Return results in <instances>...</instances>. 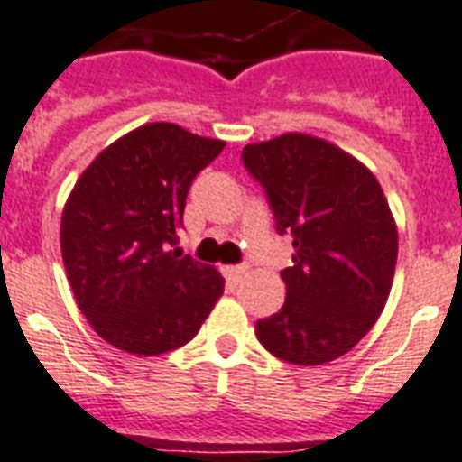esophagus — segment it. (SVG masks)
<instances>
[{"instance_id": "esophagus-1", "label": "esophagus", "mask_w": 462, "mask_h": 462, "mask_svg": "<svg viewBox=\"0 0 462 462\" xmlns=\"http://www.w3.org/2000/svg\"><path fill=\"white\" fill-rule=\"evenodd\" d=\"M246 273H249L246 265H227V268H225V277H227L230 282H239Z\"/></svg>"}]
</instances>
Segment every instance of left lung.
Wrapping results in <instances>:
<instances>
[{
  "label": "left lung",
  "mask_w": 462,
  "mask_h": 462,
  "mask_svg": "<svg viewBox=\"0 0 462 462\" xmlns=\"http://www.w3.org/2000/svg\"><path fill=\"white\" fill-rule=\"evenodd\" d=\"M244 166L263 185L280 235L294 254L287 299L256 322L280 361L322 365L358 344L389 299L399 230L370 168L313 134L284 133L244 146Z\"/></svg>",
  "instance_id": "1"
}]
</instances>
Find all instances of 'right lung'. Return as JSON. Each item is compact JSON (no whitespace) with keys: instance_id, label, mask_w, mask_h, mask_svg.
Instances as JSON below:
<instances>
[{"instance_id":"obj_1","label":"right lung","mask_w":462,"mask_h":462,"mask_svg":"<svg viewBox=\"0 0 462 462\" xmlns=\"http://www.w3.org/2000/svg\"><path fill=\"white\" fill-rule=\"evenodd\" d=\"M223 140L146 123L108 144L66 199L61 256L78 309L111 346L159 356L192 339L225 290L172 249L192 180Z\"/></svg>"}]
</instances>
